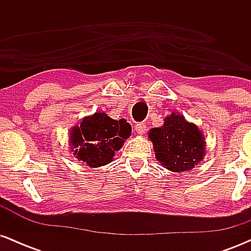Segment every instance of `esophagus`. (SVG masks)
I'll use <instances>...</instances> for the list:
<instances>
[{
	"label": "esophagus",
	"mask_w": 251,
	"mask_h": 251,
	"mask_svg": "<svg viewBox=\"0 0 251 251\" xmlns=\"http://www.w3.org/2000/svg\"><path fill=\"white\" fill-rule=\"evenodd\" d=\"M135 132H137L138 134L143 135L146 132V124L145 123H138L137 125H135Z\"/></svg>",
	"instance_id": "1"
}]
</instances>
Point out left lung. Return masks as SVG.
I'll return each mask as SVG.
<instances>
[{
	"label": "left lung",
	"instance_id": "left-lung-1",
	"mask_svg": "<svg viewBox=\"0 0 251 251\" xmlns=\"http://www.w3.org/2000/svg\"><path fill=\"white\" fill-rule=\"evenodd\" d=\"M149 139L153 145L155 159L176 174L192 170L206 153L203 132L196 124L175 112L164 118L160 127L150 129Z\"/></svg>",
	"mask_w": 251,
	"mask_h": 251
}]
</instances>
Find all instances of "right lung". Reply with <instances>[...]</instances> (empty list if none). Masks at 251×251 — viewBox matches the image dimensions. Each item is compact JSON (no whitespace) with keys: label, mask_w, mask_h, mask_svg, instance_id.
<instances>
[{"label":"right lung","mask_w":251,"mask_h":251,"mask_svg":"<svg viewBox=\"0 0 251 251\" xmlns=\"http://www.w3.org/2000/svg\"><path fill=\"white\" fill-rule=\"evenodd\" d=\"M132 133L125 119H112L105 112L82 118L70 131L71 152L89 168H100L113 160L116 152Z\"/></svg>","instance_id":"obj_1"}]
</instances>
